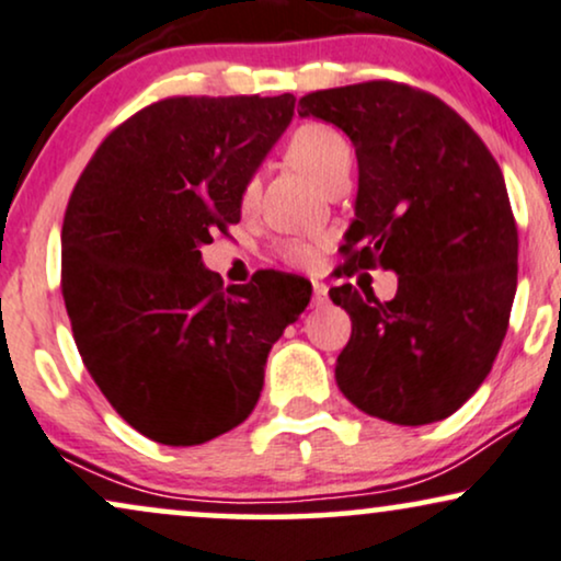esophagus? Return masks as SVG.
I'll return each instance as SVG.
<instances>
[{
  "label": "esophagus",
  "instance_id": "1",
  "mask_svg": "<svg viewBox=\"0 0 561 561\" xmlns=\"http://www.w3.org/2000/svg\"><path fill=\"white\" fill-rule=\"evenodd\" d=\"M312 288H314V307H322V304L328 301V286L320 280H314Z\"/></svg>",
  "mask_w": 561,
  "mask_h": 561
}]
</instances>
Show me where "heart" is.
I'll use <instances>...</instances> for the list:
<instances>
[{
    "mask_svg": "<svg viewBox=\"0 0 561 561\" xmlns=\"http://www.w3.org/2000/svg\"><path fill=\"white\" fill-rule=\"evenodd\" d=\"M286 158L304 176L322 184L337 165L351 163V148L345 137L330 124L307 122L296 127L294 135L288 137ZM254 195H257V182H249L244 190V203H252ZM280 254L291 265H309L314 260V247L304 239H288L280 247Z\"/></svg>",
    "mask_w": 561,
    "mask_h": 561,
    "instance_id": "1",
    "label": "heart"
}]
</instances>
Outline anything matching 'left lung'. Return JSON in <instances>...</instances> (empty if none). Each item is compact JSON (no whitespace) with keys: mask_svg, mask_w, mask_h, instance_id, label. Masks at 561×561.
Here are the masks:
<instances>
[{"mask_svg":"<svg viewBox=\"0 0 561 561\" xmlns=\"http://www.w3.org/2000/svg\"><path fill=\"white\" fill-rule=\"evenodd\" d=\"M299 106L356 148L343 273L398 275L390 301L351 283L330 288L354 322L337 387L390 424L453 416L492 371L517 288V228L500 165L447 103L398 82L317 90Z\"/></svg>","mask_w":561,"mask_h":561,"instance_id":"obj_1","label":"left lung"}]
</instances>
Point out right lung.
<instances>
[{
    "instance_id": "obj_1",
    "label": "right lung",
    "mask_w": 561,
    "mask_h": 561,
    "mask_svg": "<svg viewBox=\"0 0 561 561\" xmlns=\"http://www.w3.org/2000/svg\"><path fill=\"white\" fill-rule=\"evenodd\" d=\"M291 93L165 99L116 127L61 226V294L90 377L129 426L203 445L257 405L273 343L312 283L260 270L249 286L203 265L213 233L294 119Z\"/></svg>"
}]
</instances>
